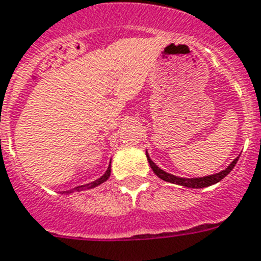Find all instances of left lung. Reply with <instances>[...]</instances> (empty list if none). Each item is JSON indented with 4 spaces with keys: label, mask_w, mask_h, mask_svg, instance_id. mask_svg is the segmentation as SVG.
<instances>
[{
    "label": "left lung",
    "mask_w": 261,
    "mask_h": 261,
    "mask_svg": "<svg viewBox=\"0 0 261 261\" xmlns=\"http://www.w3.org/2000/svg\"><path fill=\"white\" fill-rule=\"evenodd\" d=\"M146 156H147V161H149L150 166H151L152 171L155 173L161 179H164L166 182H170V184H175V185H181V186H186V188H192V189H200V188H206V186L215 185L217 182L221 181L224 177L229 174L232 169L234 167V165L237 164V161H239V156L234 158L230 165L226 167L225 170H221L220 173H216V174L212 175H206V177H197V178H182V177H177V175H173L170 173H166L165 170H162L161 167L156 166L154 162L151 161V158L149 156L147 151H146Z\"/></svg>",
    "instance_id": "left-lung-1"
}]
</instances>
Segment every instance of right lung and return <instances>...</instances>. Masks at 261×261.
I'll list each match as a JSON object with an SVG mask.
<instances>
[{
    "label": "right lung",
    "mask_w": 261,
    "mask_h": 261,
    "mask_svg": "<svg viewBox=\"0 0 261 261\" xmlns=\"http://www.w3.org/2000/svg\"><path fill=\"white\" fill-rule=\"evenodd\" d=\"M110 175H111V162H110L109 167H107V170H106V173L103 175H101L100 178L95 179V181L90 182V184H86V185L76 186V188H73V189L67 190V192H63V193H65V194H69V193H73V192H83V190L94 189V188H96V186H99V185H100V184H103V182L107 181V179L110 178Z\"/></svg>",
    "instance_id": "1"
}]
</instances>
